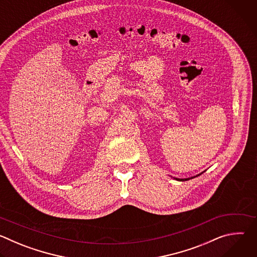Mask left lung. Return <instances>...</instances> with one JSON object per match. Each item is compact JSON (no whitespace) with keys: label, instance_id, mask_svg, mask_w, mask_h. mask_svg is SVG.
Masks as SVG:
<instances>
[{"label":"left lung","instance_id":"left-lung-1","mask_svg":"<svg viewBox=\"0 0 257 257\" xmlns=\"http://www.w3.org/2000/svg\"><path fill=\"white\" fill-rule=\"evenodd\" d=\"M201 174H202V173H201ZM201 174H199V175H201ZM199 175H197V176H199ZM197 176H195V177H197ZM193 178H194V177H191V178H186V179H181V180L177 178L176 180H178V181H187V180H190V179H193Z\"/></svg>","mask_w":257,"mask_h":257}]
</instances>
